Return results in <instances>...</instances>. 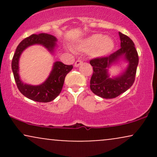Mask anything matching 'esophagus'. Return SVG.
<instances>
[{
    "label": "esophagus",
    "instance_id": "obj_1",
    "mask_svg": "<svg viewBox=\"0 0 157 157\" xmlns=\"http://www.w3.org/2000/svg\"><path fill=\"white\" fill-rule=\"evenodd\" d=\"M82 63V61L80 60H77L76 62L75 63V67H78L79 66H80L81 64Z\"/></svg>",
    "mask_w": 157,
    "mask_h": 157
}]
</instances>
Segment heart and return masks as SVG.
I'll list each match as a JSON object with an SVG mask.
<instances>
[{"mask_svg":"<svg viewBox=\"0 0 157 157\" xmlns=\"http://www.w3.org/2000/svg\"><path fill=\"white\" fill-rule=\"evenodd\" d=\"M77 49L82 52L91 50V55L94 57H101L112 51L113 41L109 37H104L100 34H95L87 37L75 46Z\"/></svg>","mask_w":157,"mask_h":157,"instance_id":"obj_1","label":"heart"}]
</instances>
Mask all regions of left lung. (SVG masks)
Segmentation results:
<instances>
[{
    "instance_id": "1",
    "label": "left lung",
    "mask_w": 157,
    "mask_h": 157,
    "mask_svg": "<svg viewBox=\"0 0 157 157\" xmlns=\"http://www.w3.org/2000/svg\"><path fill=\"white\" fill-rule=\"evenodd\" d=\"M121 48L108 57H97L90 60L93 66V75L90 80V89L94 94L105 99H112L127 91L134 82L139 63L138 53L134 42L127 35L119 32ZM127 61L128 66L122 74L111 78L107 71L120 59Z\"/></svg>"
}]
</instances>
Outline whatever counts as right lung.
Masks as SVG:
<instances>
[{"label":"right lung","mask_w":157,"mask_h":157,"mask_svg":"<svg viewBox=\"0 0 157 157\" xmlns=\"http://www.w3.org/2000/svg\"><path fill=\"white\" fill-rule=\"evenodd\" d=\"M57 38L55 36L46 33L32 35L23 40L16 48L12 61V69L17 89L25 97L30 100L40 102H48L54 100L60 94L63 86L65 77L73 68L72 65H65L57 61L46 80L38 86H32L24 83L19 76V59L22 52L29 46L38 44L54 53Z\"/></svg>","instance_id":"obj_1"}]
</instances>
